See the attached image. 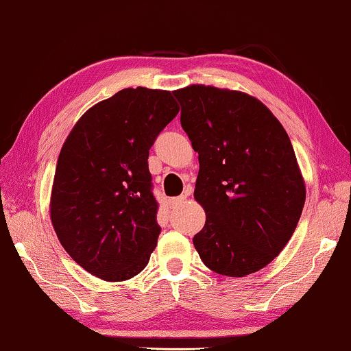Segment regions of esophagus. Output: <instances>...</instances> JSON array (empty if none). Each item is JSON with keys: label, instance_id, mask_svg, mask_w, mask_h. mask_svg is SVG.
<instances>
[{"label": "esophagus", "instance_id": "obj_1", "mask_svg": "<svg viewBox=\"0 0 351 351\" xmlns=\"http://www.w3.org/2000/svg\"><path fill=\"white\" fill-rule=\"evenodd\" d=\"M188 194H190V193H188V191H185V193H183V194H182V196H179V197H172V199H169V204H171V207H172V208L179 207V206H180V204H183V202H185V199L188 197Z\"/></svg>", "mask_w": 351, "mask_h": 351}]
</instances>
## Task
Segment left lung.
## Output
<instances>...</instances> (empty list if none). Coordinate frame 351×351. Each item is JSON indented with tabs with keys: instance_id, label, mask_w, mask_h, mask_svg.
Segmentation results:
<instances>
[{
	"instance_id": "obj_1",
	"label": "left lung",
	"mask_w": 351,
	"mask_h": 351,
	"mask_svg": "<svg viewBox=\"0 0 351 351\" xmlns=\"http://www.w3.org/2000/svg\"><path fill=\"white\" fill-rule=\"evenodd\" d=\"M172 94L199 154L194 197L207 219L194 247L223 276L256 273L284 250L304 207L292 143L254 97L202 84Z\"/></svg>"
}]
</instances>
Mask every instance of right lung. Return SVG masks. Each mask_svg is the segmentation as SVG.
Segmentation results:
<instances>
[{"mask_svg":"<svg viewBox=\"0 0 351 351\" xmlns=\"http://www.w3.org/2000/svg\"><path fill=\"white\" fill-rule=\"evenodd\" d=\"M177 112L169 90L122 89L86 111L62 145L51 223L69 256L100 279L136 276L157 246L147 158Z\"/></svg>","mask_w":351,"mask_h":351,"instance_id":"add662e5","label":"right lung"}]
</instances>
